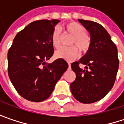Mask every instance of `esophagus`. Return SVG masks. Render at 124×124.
I'll return each mask as SVG.
<instances>
[{"label":"esophagus","mask_w":124,"mask_h":124,"mask_svg":"<svg viewBox=\"0 0 124 124\" xmlns=\"http://www.w3.org/2000/svg\"><path fill=\"white\" fill-rule=\"evenodd\" d=\"M68 69H69V70L71 69V64H70V63H68Z\"/></svg>","instance_id":"34e87169"}]
</instances>
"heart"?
<instances>
[{
	"instance_id": "1",
	"label": "heart",
	"mask_w": 124,
	"mask_h": 124,
	"mask_svg": "<svg viewBox=\"0 0 124 124\" xmlns=\"http://www.w3.org/2000/svg\"><path fill=\"white\" fill-rule=\"evenodd\" d=\"M64 29L72 35L71 44H75L82 52H86L90 45V38L85 32V28L76 22H69L64 25ZM52 44L54 48L60 46V31L59 28H55L52 37ZM76 46L68 48H60L54 53V57L57 59H62L68 62L75 60L79 54V49Z\"/></svg>"
}]
</instances>
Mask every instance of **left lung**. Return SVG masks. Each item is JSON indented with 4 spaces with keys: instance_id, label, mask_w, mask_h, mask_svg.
<instances>
[{
    "instance_id": "8db88e82",
    "label": "left lung",
    "mask_w": 124,
    "mask_h": 124,
    "mask_svg": "<svg viewBox=\"0 0 124 124\" xmlns=\"http://www.w3.org/2000/svg\"><path fill=\"white\" fill-rule=\"evenodd\" d=\"M78 21L90 36V45L78 62L71 64L76 74L70 90L74 98L83 103L101 100L111 90L116 80L119 61L118 50L107 31L99 23L83 19ZM85 65L84 70L79 66Z\"/></svg>"
}]
</instances>
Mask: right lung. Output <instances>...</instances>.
<instances>
[{"label": "right lung", "mask_w": 124, "mask_h": 124, "mask_svg": "<svg viewBox=\"0 0 124 124\" xmlns=\"http://www.w3.org/2000/svg\"><path fill=\"white\" fill-rule=\"evenodd\" d=\"M60 20L34 21L19 31L8 52V72L16 91L25 99L41 102L52 93L67 70L64 60L46 64L54 54L51 37Z\"/></svg>", "instance_id": "add662e5"}]
</instances>
